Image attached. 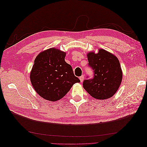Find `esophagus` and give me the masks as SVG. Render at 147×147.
Listing matches in <instances>:
<instances>
[{"label":"esophagus","mask_w":147,"mask_h":147,"mask_svg":"<svg viewBox=\"0 0 147 147\" xmlns=\"http://www.w3.org/2000/svg\"><path fill=\"white\" fill-rule=\"evenodd\" d=\"M84 78V75H82V76H81L80 77V82H82L83 81Z\"/></svg>","instance_id":"1"}]
</instances>
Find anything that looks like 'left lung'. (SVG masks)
I'll return each instance as SVG.
<instances>
[{
	"label": "left lung",
	"mask_w": 147,
	"mask_h": 147,
	"mask_svg": "<svg viewBox=\"0 0 147 147\" xmlns=\"http://www.w3.org/2000/svg\"><path fill=\"white\" fill-rule=\"evenodd\" d=\"M88 65L93 70V78L84 80L83 88L92 97L103 100L113 96L122 81L123 73L119 60L103 49L95 54L88 53Z\"/></svg>",
	"instance_id": "left-lung-1"
}]
</instances>
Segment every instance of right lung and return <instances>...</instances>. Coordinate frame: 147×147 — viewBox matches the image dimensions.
Wrapping results in <instances>:
<instances>
[{
  "mask_svg": "<svg viewBox=\"0 0 147 147\" xmlns=\"http://www.w3.org/2000/svg\"><path fill=\"white\" fill-rule=\"evenodd\" d=\"M65 53L56 48L41 52L36 57L30 74L35 91L50 101L61 99L73 84L80 82L75 77L72 66L65 61Z\"/></svg>",
  "mask_w": 147,
  "mask_h": 147,
  "instance_id": "add662e5",
  "label": "right lung"
}]
</instances>
